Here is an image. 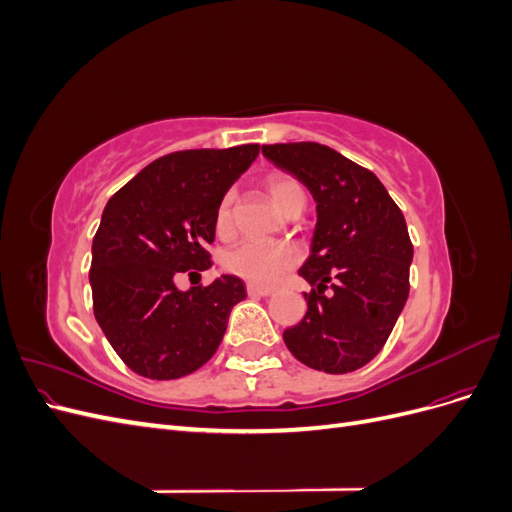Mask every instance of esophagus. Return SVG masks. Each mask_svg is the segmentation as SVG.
Returning <instances> with one entry per match:
<instances>
[{"label": "esophagus", "mask_w": 512, "mask_h": 512, "mask_svg": "<svg viewBox=\"0 0 512 512\" xmlns=\"http://www.w3.org/2000/svg\"><path fill=\"white\" fill-rule=\"evenodd\" d=\"M247 294H250V297H271V294H273V288L256 286V284H247Z\"/></svg>", "instance_id": "34e87169"}]
</instances>
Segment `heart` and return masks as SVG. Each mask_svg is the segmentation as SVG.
I'll list each match as a JSON object with an SVG mask.
<instances>
[{"label": "heart", "mask_w": 512, "mask_h": 512, "mask_svg": "<svg viewBox=\"0 0 512 512\" xmlns=\"http://www.w3.org/2000/svg\"><path fill=\"white\" fill-rule=\"evenodd\" d=\"M265 188L273 200V205L282 213H288L292 207L305 205V190L303 185L284 173H271L265 179ZM232 205H235V192H226L218 209H215V232L220 237H228L232 232ZM297 262V252L288 245H267L256 241H245L224 256V267L235 273L243 280L252 284L271 286L280 277L294 267Z\"/></svg>", "instance_id": "1"}]
</instances>
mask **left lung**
<instances>
[{"label":"left lung","instance_id":"8db88e82","mask_svg":"<svg viewBox=\"0 0 512 512\" xmlns=\"http://www.w3.org/2000/svg\"><path fill=\"white\" fill-rule=\"evenodd\" d=\"M262 156L316 200L312 254L299 269L314 290L284 342L307 367L348 374L382 350L408 301L414 250L404 213L371 170L327 145H262Z\"/></svg>","mask_w":512,"mask_h":512}]
</instances>
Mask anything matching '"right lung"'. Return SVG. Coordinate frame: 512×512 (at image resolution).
<instances>
[{"label": "right lung", "mask_w": 512, "mask_h": 512, "mask_svg": "<svg viewBox=\"0 0 512 512\" xmlns=\"http://www.w3.org/2000/svg\"><path fill=\"white\" fill-rule=\"evenodd\" d=\"M258 153V145L168 153L106 203L91 245L94 314L136 374L175 380L218 350L245 284L220 275L205 288L179 290L175 280L211 267L215 209Z\"/></svg>", "instance_id": "obj_1"}]
</instances>
